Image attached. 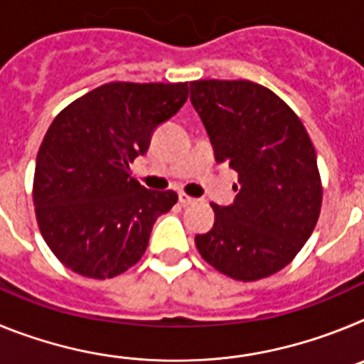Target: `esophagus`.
<instances>
[{
  "instance_id": "esophagus-1",
  "label": "esophagus",
  "mask_w": 364,
  "mask_h": 364,
  "mask_svg": "<svg viewBox=\"0 0 364 364\" xmlns=\"http://www.w3.org/2000/svg\"><path fill=\"white\" fill-rule=\"evenodd\" d=\"M178 200L182 205H189V204H195V202H197V198L189 197V195H186V193H178Z\"/></svg>"
}]
</instances>
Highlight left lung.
<instances>
[{
    "label": "left lung",
    "instance_id": "1",
    "mask_svg": "<svg viewBox=\"0 0 364 364\" xmlns=\"http://www.w3.org/2000/svg\"><path fill=\"white\" fill-rule=\"evenodd\" d=\"M217 164L239 173L233 204H213L215 224L197 235L205 262L237 281L277 273L301 252L321 213L323 188L306 129L288 105L247 80L189 83Z\"/></svg>",
    "mask_w": 364,
    "mask_h": 364
}]
</instances>
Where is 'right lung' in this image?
Instances as JSON below:
<instances>
[{"label":"right lung","instance_id":"right-lung-1","mask_svg":"<svg viewBox=\"0 0 364 364\" xmlns=\"http://www.w3.org/2000/svg\"><path fill=\"white\" fill-rule=\"evenodd\" d=\"M186 100L188 82H111L54 118L38 151L32 198L45 242L63 266L111 279L142 259L154 220L178 195L144 188L129 164Z\"/></svg>","mask_w":364,"mask_h":364}]
</instances>
